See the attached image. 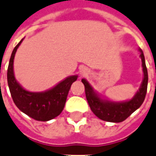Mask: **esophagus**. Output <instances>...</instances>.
<instances>
[{
    "label": "esophagus",
    "instance_id": "obj_1",
    "mask_svg": "<svg viewBox=\"0 0 156 156\" xmlns=\"http://www.w3.org/2000/svg\"><path fill=\"white\" fill-rule=\"evenodd\" d=\"M88 73H89V71H88V69L86 67H83V68L80 69V74H81V76H84V75H87Z\"/></svg>",
    "mask_w": 156,
    "mask_h": 156
}]
</instances>
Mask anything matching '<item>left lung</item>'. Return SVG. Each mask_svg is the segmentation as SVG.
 Returning a JSON list of instances; mask_svg holds the SVG:
<instances>
[{
	"label": "left lung",
	"instance_id": "left-lung-1",
	"mask_svg": "<svg viewBox=\"0 0 156 156\" xmlns=\"http://www.w3.org/2000/svg\"><path fill=\"white\" fill-rule=\"evenodd\" d=\"M140 57L142 60L144 79L139 91L131 100L122 102H114L107 100H103L94 92L93 88L89 84L87 80L82 79V83L84 84L85 88L86 99L88 101L89 107L94 114L100 119L111 122H121L126 120L128 116L134 112L137 109L140 107L145 99L148 86V72L145 65L144 55L141 50Z\"/></svg>",
	"mask_w": 156,
	"mask_h": 156
}]
</instances>
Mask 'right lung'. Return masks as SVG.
Instances as JSON below:
<instances>
[{
  "label": "right lung",
  "mask_w": 156,
  "mask_h": 156,
  "mask_svg": "<svg viewBox=\"0 0 156 156\" xmlns=\"http://www.w3.org/2000/svg\"><path fill=\"white\" fill-rule=\"evenodd\" d=\"M21 41L15 46L10 58L7 69V83L14 103L21 112L37 121L46 122L55 118L62 112L72 83L78 76L73 75L60 82L52 89L44 92H29L22 87L15 78L13 61Z\"/></svg>",
  "instance_id": "obj_1"
}]
</instances>
